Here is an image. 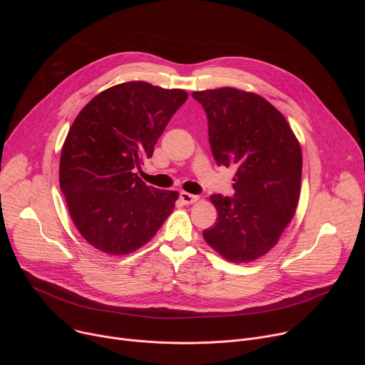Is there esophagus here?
I'll use <instances>...</instances> for the list:
<instances>
[{
    "label": "esophagus",
    "mask_w": 365,
    "mask_h": 365,
    "mask_svg": "<svg viewBox=\"0 0 365 365\" xmlns=\"http://www.w3.org/2000/svg\"><path fill=\"white\" fill-rule=\"evenodd\" d=\"M180 200L185 203V205H190V203H195L199 200V196L197 195H192V193H187V192H180L179 195Z\"/></svg>",
    "instance_id": "esophagus-1"
}]
</instances>
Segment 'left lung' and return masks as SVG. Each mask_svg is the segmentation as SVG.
<instances>
[{
  "label": "left lung",
  "mask_w": 365,
  "mask_h": 365,
  "mask_svg": "<svg viewBox=\"0 0 365 365\" xmlns=\"http://www.w3.org/2000/svg\"><path fill=\"white\" fill-rule=\"evenodd\" d=\"M207 117L218 166H234V195H211L218 218L205 241L232 263L269 252L292 221L302 182V151L286 118L252 92L220 88L193 92Z\"/></svg>",
  "instance_id": "left-lung-1"
}]
</instances>
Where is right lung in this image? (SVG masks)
Instances as JSON below:
<instances>
[{"instance_id":"right-lung-1","label":"right lung","mask_w":365,"mask_h":365,"mask_svg":"<svg viewBox=\"0 0 365 365\" xmlns=\"http://www.w3.org/2000/svg\"><path fill=\"white\" fill-rule=\"evenodd\" d=\"M186 99L183 89L133 81L98 93L73 121L59 182L73 224L99 251H135L172 214L179 193L147 186L134 170Z\"/></svg>"}]
</instances>
